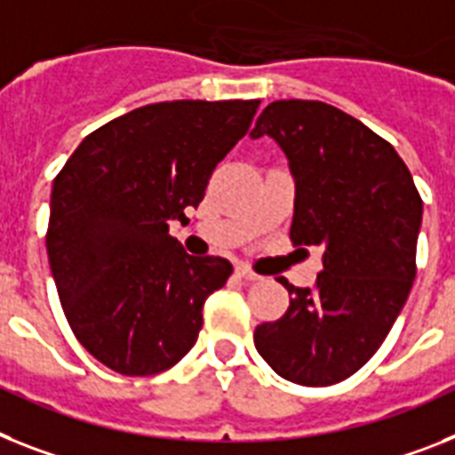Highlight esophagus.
<instances>
[{
  "label": "esophagus",
  "mask_w": 455,
  "mask_h": 455,
  "mask_svg": "<svg viewBox=\"0 0 455 455\" xmlns=\"http://www.w3.org/2000/svg\"><path fill=\"white\" fill-rule=\"evenodd\" d=\"M235 274H236V276H239V279H243V281H258V279H260V276H258V274H255L253 269L243 267V265H242V267H236Z\"/></svg>",
  "instance_id": "1"
}]
</instances>
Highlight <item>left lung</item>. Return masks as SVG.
<instances>
[{
	"instance_id": "8db88e82",
	"label": "left lung",
	"mask_w": 455,
	"mask_h": 455,
	"mask_svg": "<svg viewBox=\"0 0 455 455\" xmlns=\"http://www.w3.org/2000/svg\"><path fill=\"white\" fill-rule=\"evenodd\" d=\"M262 134L295 179L291 242L321 246L323 272L311 288L279 279L291 304L255 328V348L292 384H339L377 354L407 302L421 195L386 139L325 101H272L251 137Z\"/></svg>"
}]
</instances>
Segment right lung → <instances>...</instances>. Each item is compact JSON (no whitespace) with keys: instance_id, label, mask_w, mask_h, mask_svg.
<instances>
[{"instance_id":"right-lung-1","label":"right lung","mask_w":455,"mask_h":455,"mask_svg":"<svg viewBox=\"0 0 455 455\" xmlns=\"http://www.w3.org/2000/svg\"><path fill=\"white\" fill-rule=\"evenodd\" d=\"M260 100L146 104L90 132L52 181L46 251L60 302L90 355L125 377L174 367L225 286V258L169 235L204 200L216 164L249 132Z\"/></svg>"}]
</instances>
